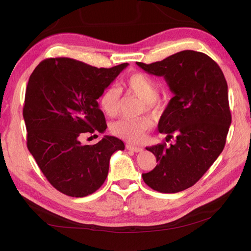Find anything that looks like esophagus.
Listing matches in <instances>:
<instances>
[{
  "mask_svg": "<svg viewBox=\"0 0 251 251\" xmlns=\"http://www.w3.org/2000/svg\"><path fill=\"white\" fill-rule=\"evenodd\" d=\"M126 148L128 151H135V153H139V151H142V148H139V147H134V146H132V144H126Z\"/></svg>",
  "mask_w": 251,
  "mask_h": 251,
  "instance_id": "1",
  "label": "esophagus"
}]
</instances>
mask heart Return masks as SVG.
Returning <instances> with one entry per match:
<instances>
[{"label":"heart","instance_id":"1","mask_svg":"<svg viewBox=\"0 0 251 251\" xmlns=\"http://www.w3.org/2000/svg\"><path fill=\"white\" fill-rule=\"evenodd\" d=\"M128 92L143 100L148 111L157 113L162 109V100L157 96V82L149 75L135 72L128 75L123 82ZM100 105L102 112L109 117H116L120 109L119 92L113 87L105 89L100 97ZM153 126V121L143 117L138 119H120L111 126V132L116 137L134 144L142 143L147 133Z\"/></svg>","mask_w":251,"mask_h":251}]
</instances>
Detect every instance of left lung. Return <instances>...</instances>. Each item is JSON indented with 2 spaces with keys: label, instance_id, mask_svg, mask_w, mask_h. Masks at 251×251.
Returning a JSON list of instances; mask_svg holds the SVG:
<instances>
[{
  "label": "left lung",
  "instance_id": "1",
  "mask_svg": "<svg viewBox=\"0 0 251 251\" xmlns=\"http://www.w3.org/2000/svg\"><path fill=\"white\" fill-rule=\"evenodd\" d=\"M150 74L163 76L174 93L158 124L166 141L147 148L156 168L142 174L154 191L174 194L193 186L225 147L231 113L228 88L221 68L205 53L184 50L160 62L136 63Z\"/></svg>",
  "mask_w": 251,
  "mask_h": 251
}]
</instances>
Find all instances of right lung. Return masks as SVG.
<instances>
[{
	"instance_id": "1",
	"label": "right lung",
	"mask_w": 251,
	"mask_h": 251,
	"mask_svg": "<svg viewBox=\"0 0 251 251\" xmlns=\"http://www.w3.org/2000/svg\"><path fill=\"white\" fill-rule=\"evenodd\" d=\"M127 65L98 69L55 57L42 60L30 75L23 108L27 148L58 192L76 198L93 194L108 176L112 154L125 149L113 136L92 146L79 138L107 128L97 100Z\"/></svg>"
}]
</instances>
